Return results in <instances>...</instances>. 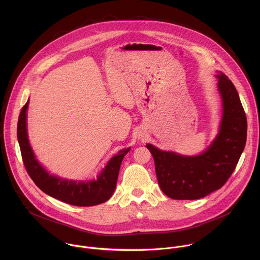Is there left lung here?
Returning a JSON list of instances; mask_svg holds the SVG:
<instances>
[{
  "label": "left lung",
  "instance_id": "obj_1",
  "mask_svg": "<svg viewBox=\"0 0 260 260\" xmlns=\"http://www.w3.org/2000/svg\"><path fill=\"white\" fill-rule=\"evenodd\" d=\"M218 89L223 105L219 133L198 156L150 150L162 192L173 200H198L220 189L235 171L247 139V118L239 93L224 73L219 72Z\"/></svg>",
  "mask_w": 260,
  "mask_h": 260
}]
</instances>
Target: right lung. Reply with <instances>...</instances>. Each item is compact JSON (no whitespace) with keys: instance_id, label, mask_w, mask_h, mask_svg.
Returning a JSON list of instances; mask_svg holds the SVG:
<instances>
[{"instance_id":"right-lung-1","label":"right lung","mask_w":260,"mask_h":260,"mask_svg":"<svg viewBox=\"0 0 260 260\" xmlns=\"http://www.w3.org/2000/svg\"><path fill=\"white\" fill-rule=\"evenodd\" d=\"M27 106L28 101L20 111L17 139L25 170L37 186L46 194L73 206L90 207L108 201L115 190L121 161L131 148L120 150L118 154L111 158L96 180L73 181L50 175L36 159L28 143L26 133Z\"/></svg>"}]
</instances>
